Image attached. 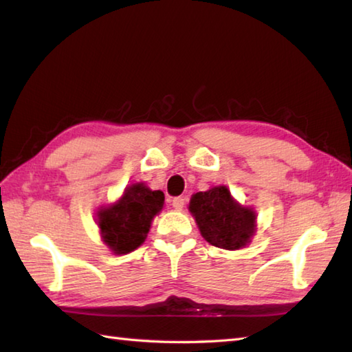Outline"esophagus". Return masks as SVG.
<instances>
[{"label": "esophagus", "instance_id": "obj_1", "mask_svg": "<svg viewBox=\"0 0 352 352\" xmlns=\"http://www.w3.org/2000/svg\"><path fill=\"white\" fill-rule=\"evenodd\" d=\"M172 206H174V208H177V210H182V208L184 207V198L175 197L174 199H172Z\"/></svg>", "mask_w": 352, "mask_h": 352}]
</instances>
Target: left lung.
I'll return each mask as SVG.
<instances>
[{
	"label": "left lung",
	"mask_w": 352,
	"mask_h": 352,
	"mask_svg": "<svg viewBox=\"0 0 352 352\" xmlns=\"http://www.w3.org/2000/svg\"><path fill=\"white\" fill-rule=\"evenodd\" d=\"M201 234L208 243L222 250H239L254 234L256 213L239 206L226 186L198 192L189 204Z\"/></svg>",
	"instance_id": "1"
}]
</instances>
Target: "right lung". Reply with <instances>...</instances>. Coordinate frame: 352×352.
Returning <instances> with one entry per match:
<instances>
[{
    "instance_id": "obj_1",
    "label": "right lung",
    "mask_w": 352,
    "mask_h": 352,
    "mask_svg": "<svg viewBox=\"0 0 352 352\" xmlns=\"http://www.w3.org/2000/svg\"><path fill=\"white\" fill-rule=\"evenodd\" d=\"M164 195L144 183L131 184L116 204L98 212L104 242L115 254L131 252L144 243L154 216L162 210Z\"/></svg>"
}]
</instances>
